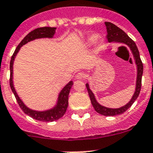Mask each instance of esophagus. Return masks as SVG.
I'll return each mask as SVG.
<instances>
[{
  "label": "esophagus",
  "instance_id": "obj_1",
  "mask_svg": "<svg viewBox=\"0 0 153 153\" xmlns=\"http://www.w3.org/2000/svg\"><path fill=\"white\" fill-rule=\"evenodd\" d=\"M75 78L77 79H83L85 78V74L82 72H79L75 74Z\"/></svg>",
  "mask_w": 153,
  "mask_h": 153
}]
</instances>
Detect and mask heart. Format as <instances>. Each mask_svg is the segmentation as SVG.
Instances as JSON below:
<instances>
[{"mask_svg":"<svg viewBox=\"0 0 153 153\" xmlns=\"http://www.w3.org/2000/svg\"><path fill=\"white\" fill-rule=\"evenodd\" d=\"M99 36L97 35V34H92V35H91L90 36L88 37V43H95L96 40H97V39H98Z\"/></svg>","mask_w":153,"mask_h":153,"instance_id":"b5f03b06","label":"heart"}]
</instances>
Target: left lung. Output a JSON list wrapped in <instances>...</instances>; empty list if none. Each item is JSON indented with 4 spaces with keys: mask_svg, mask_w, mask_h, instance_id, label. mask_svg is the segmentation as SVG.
I'll list each match as a JSON object with an SVG mask.
<instances>
[{
    "mask_svg": "<svg viewBox=\"0 0 153 153\" xmlns=\"http://www.w3.org/2000/svg\"><path fill=\"white\" fill-rule=\"evenodd\" d=\"M105 25L106 26V31H107V35L106 38L108 39L109 43H120L126 44L131 51L133 57H134L135 64L137 65V79H136V87L134 93L131 99V100L127 103L126 105L121 106L120 108H109L106 107L102 105H100L97 101H96L95 96L93 92L89 88V85L88 83L85 84L88 90V95H89V98H90L91 102H92V106L94 107L95 110L99 114H102L103 116H116L119 114H122L128 110L129 107L131 106V105L134 103V101L137 100L138 97V95L140 93L141 90V86H142V77L143 74V64H142L141 58H140L139 51L138 50V47L136 46L135 43L134 41L131 39L130 37L127 35L126 33H124L122 29H120L119 27L115 25L114 24L111 22H106Z\"/></svg>",
    "mask_w": 153,
    "mask_h": 153,
    "instance_id": "left-lung-1",
    "label": "left lung"
}]
</instances>
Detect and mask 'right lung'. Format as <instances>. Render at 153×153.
<instances>
[{"label":"right lung","instance_id":"obj_1","mask_svg":"<svg viewBox=\"0 0 153 153\" xmlns=\"http://www.w3.org/2000/svg\"><path fill=\"white\" fill-rule=\"evenodd\" d=\"M56 32V28L55 27H42V28H38L28 34L21 41V43L18 45V47L15 49L10 62V86H11V91L14 93L15 96V99L19 103V106L21 107L23 112L27 114L28 116L33 117L35 120H39V121H45V122H52L54 120H57L62 117L64 114L66 112L68 106V95L70 92L71 88L72 86L73 82L70 81L68 84L65 85L64 88L61 89L58 95L57 103L53 108L50 110H43V111H38V110H34L29 108L28 106L25 105V103L22 102L19 95L17 94V92L15 91V88L14 87L13 84V65L14 61L16 57V55L19 53V50L22 47L23 45L26 44L30 41H33L36 39H41V38H53Z\"/></svg>","mask_w":153,"mask_h":153}]
</instances>
